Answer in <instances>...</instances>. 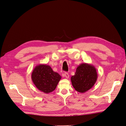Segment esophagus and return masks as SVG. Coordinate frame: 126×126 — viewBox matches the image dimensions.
Segmentation results:
<instances>
[{"label": "esophagus", "mask_w": 126, "mask_h": 126, "mask_svg": "<svg viewBox=\"0 0 126 126\" xmlns=\"http://www.w3.org/2000/svg\"><path fill=\"white\" fill-rule=\"evenodd\" d=\"M62 76H63V77H65V78H67V79L69 78V74L67 73H66V72H65L64 74H62Z\"/></svg>", "instance_id": "obj_1"}]
</instances>
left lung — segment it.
Returning a JSON list of instances; mask_svg holds the SVG:
<instances>
[{"mask_svg": "<svg viewBox=\"0 0 126 126\" xmlns=\"http://www.w3.org/2000/svg\"><path fill=\"white\" fill-rule=\"evenodd\" d=\"M96 68L88 63H82L76 68L75 75L70 78L72 85L76 91L83 93L93 86L97 80Z\"/></svg>", "mask_w": 126, "mask_h": 126, "instance_id": "obj_1", "label": "left lung"}]
</instances>
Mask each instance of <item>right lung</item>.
<instances>
[{
    "mask_svg": "<svg viewBox=\"0 0 126 126\" xmlns=\"http://www.w3.org/2000/svg\"><path fill=\"white\" fill-rule=\"evenodd\" d=\"M62 77L54 72L48 65L41 64L36 66L31 74V79L36 88L48 94L53 91Z\"/></svg>",
    "mask_w": 126,
    "mask_h": 126,
    "instance_id": "right-lung-1",
    "label": "right lung"
}]
</instances>
